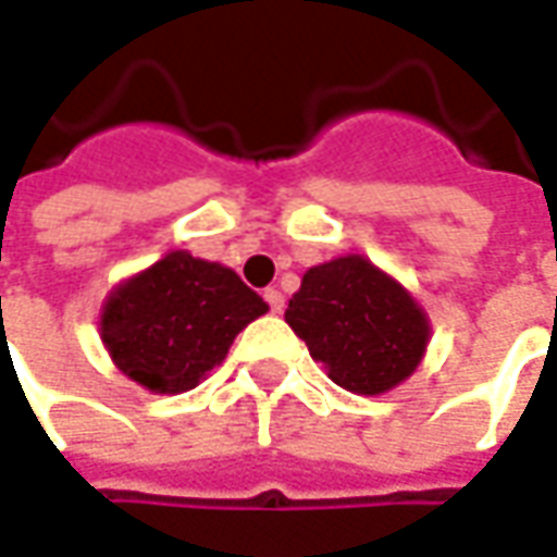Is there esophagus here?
Wrapping results in <instances>:
<instances>
[{"label": "esophagus", "mask_w": 557, "mask_h": 557, "mask_svg": "<svg viewBox=\"0 0 557 557\" xmlns=\"http://www.w3.org/2000/svg\"><path fill=\"white\" fill-rule=\"evenodd\" d=\"M264 301H268V308L280 313L283 310V293L280 289H264Z\"/></svg>", "instance_id": "34e87169"}]
</instances>
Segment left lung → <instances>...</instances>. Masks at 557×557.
<instances>
[{
  "label": "left lung",
  "mask_w": 557,
  "mask_h": 557,
  "mask_svg": "<svg viewBox=\"0 0 557 557\" xmlns=\"http://www.w3.org/2000/svg\"><path fill=\"white\" fill-rule=\"evenodd\" d=\"M286 323L338 387L362 396L406 381L430 338L414 298L359 256L310 268Z\"/></svg>",
  "instance_id": "left-lung-1"
}]
</instances>
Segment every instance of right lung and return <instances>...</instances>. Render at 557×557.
I'll list each match as a JSON object with an SVG mask.
<instances>
[{"label": "right lung", "mask_w": 557, "mask_h": 557, "mask_svg": "<svg viewBox=\"0 0 557 557\" xmlns=\"http://www.w3.org/2000/svg\"><path fill=\"white\" fill-rule=\"evenodd\" d=\"M268 305L231 268L183 249L109 295L100 335L121 372L154 393H183L228 354Z\"/></svg>", "instance_id": "1"}]
</instances>
